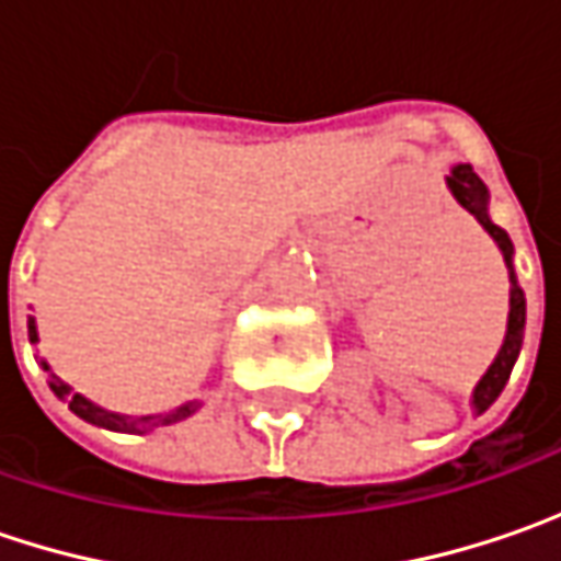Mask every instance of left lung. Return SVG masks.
Listing matches in <instances>:
<instances>
[{
  "label": "left lung",
  "instance_id": "1",
  "mask_svg": "<svg viewBox=\"0 0 561 561\" xmlns=\"http://www.w3.org/2000/svg\"><path fill=\"white\" fill-rule=\"evenodd\" d=\"M446 184L453 190V196L459 199V205L468 208V211L484 225L486 233L496 240V247L503 249L506 265L512 268V240H508V233L503 227L490 221V215H486V186L484 181L474 174V168H471V164L453 168V174L446 178ZM508 302H512V309H508L506 343H503L496 362H493V365L486 368V375L481 377V383L474 387V409H478V412H486V409L496 402V397L503 393L508 375H512V365H515V358L522 353V336H525V293L515 284V271H512V299H508Z\"/></svg>",
  "mask_w": 561,
  "mask_h": 561
}]
</instances>
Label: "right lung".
Instances as JSON below:
<instances>
[{
	"label": "right lung",
	"mask_w": 561,
	"mask_h": 561,
	"mask_svg": "<svg viewBox=\"0 0 561 561\" xmlns=\"http://www.w3.org/2000/svg\"><path fill=\"white\" fill-rule=\"evenodd\" d=\"M27 331H31V340H36V324H33V318L27 321ZM46 368V365H43ZM49 371V368H46ZM49 387H53L55 397L68 399V409L80 415L83 421H90V424H99V427H108V431H121V434H142V431H149V427H162V424H174V421H184L186 415H193L196 409H199V402H184V405H178L174 412H164V415H142V419H127V415H115V412H105V409H99L93 405L90 399H83L80 393H71L68 390V383L65 380H58L55 375H49Z\"/></svg>",
	"instance_id": "obj_1"
}]
</instances>
